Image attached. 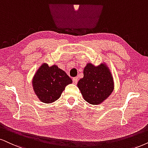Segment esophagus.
<instances>
[{"instance_id":"esophagus-1","label":"esophagus","mask_w":148,"mask_h":148,"mask_svg":"<svg viewBox=\"0 0 148 148\" xmlns=\"http://www.w3.org/2000/svg\"><path fill=\"white\" fill-rule=\"evenodd\" d=\"M78 81V77H75V78H73V83L75 84V85H76V84H77Z\"/></svg>"}]
</instances>
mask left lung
<instances>
[{"label": "left lung", "mask_w": 148, "mask_h": 148, "mask_svg": "<svg viewBox=\"0 0 148 148\" xmlns=\"http://www.w3.org/2000/svg\"><path fill=\"white\" fill-rule=\"evenodd\" d=\"M83 78L77 84L84 100L98 105L106 100L114 89L111 71L105 62L95 65L88 63L83 70Z\"/></svg>", "instance_id": "1"}]
</instances>
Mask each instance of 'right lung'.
I'll list each match as a JSON object with an SVG mask.
<instances>
[{"label": "right lung", "mask_w": 148, "mask_h": 148, "mask_svg": "<svg viewBox=\"0 0 148 148\" xmlns=\"http://www.w3.org/2000/svg\"><path fill=\"white\" fill-rule=\"evenodd\" d=\"M72 83L65 71L56 65L48 66L46 63L40 65L32 79L33 91L39 100L46 104L57 100L65 87Z\"/></svg>", "instance_id": "right-lung-1"}]
</instances>
